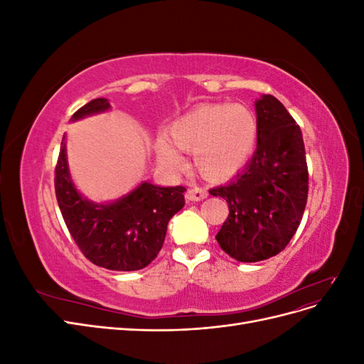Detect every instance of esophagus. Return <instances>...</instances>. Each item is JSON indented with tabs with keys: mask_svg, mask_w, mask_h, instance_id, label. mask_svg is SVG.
Masks as SVG:
<instances>
[{
	"mask_svg": "<svg viewBox=\"0 0 364 364\" xmlns=\"http://www.w3.org/2000/svg\"><path fill=\"white\" fill-rule=\"evenodd\" d=\"M208 196V191L205 188H200V186H194V188H190L186 191L185 197L188 202H199L203 200L205 197Z\"/></svg>",
	"mask_w": 364,
	"mask_h": 364,
	"instance_id": "obj_1",
	"label": "esophagus"
}]
</instances>
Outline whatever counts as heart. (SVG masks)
<instances>
[{
  "label": "heart",
  "instance_id": "heart-1",
  "mask_svg": "<svg viewBox=\"0 0 364 364\" xmlns=\"http://www.w3.org/2000/svg\"><path fill=\"white\" fill-rule=\"evenodd\" d=\"M258 135L255 115L243 106L202 105L174 119L167 138L156 141L158 161L182 168L178 149L194 153V164L205 178L223 181L234 176L250 158Z\"/></svg>",
  "mask_w": 364,
  "mask_h": 364
}]
</instances>
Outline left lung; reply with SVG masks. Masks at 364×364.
I'll return each instance as SVG.
<instances>
[{
    "mask_svg": "<svg viewBox=\"0 0 364 364\" xmlns=\"http://www.w3.org/2000/svg\"><path fill=\"white\" fill-rule=\"evenodd\" d=\"M255 107V153L232 182L209 191L223 197L229 206L215 240L241 262L262 261L282 252L301 225L308 197L301 127L273 95H262Z\"/></svg>",
    "mask_w": 364,
    "mask_h": 364,
    "instance_id": "1",
    "label": "left lung"
}]
</instances>
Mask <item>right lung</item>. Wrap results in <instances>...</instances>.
<instances>
[{
	"instance_id": "1",
	"label": "right lung",
	"mask_w": 364,
	"mask_h": 364,
	"mask_svg": "<svg viewBox=\"0 0 364 364\" xmlns=\"http://www.w3.org/2000/svg\"><path fill=\"white\" fill-rule=\"evenodd\" d=\"M109 107L107 98H95L73 119ZM54 174L56 199L73 240L87 259L109 270L132 272L149 266L162 249L170 218L185 205L183 186L162 188L147 182L114 203L87 202L70 178L63 139Z\"/></svg>"
}]
</instances>
